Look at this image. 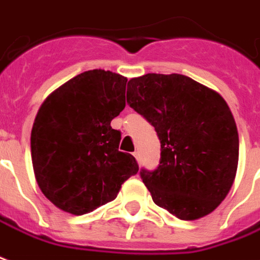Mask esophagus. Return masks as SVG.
Segmentation results:
<instances>
[{
  "label": "esophagus",
  "mask_w": 260,
  "mask_h": 260,
  "mask_svg": "<svg viewBox=\"0 0 260 260\" xmlns=\"http://www.w3.org/2000/svg\"><path fill=\"white\" fill-rule=\"evenodd\" d=\"M134 156H135V158H136V161H138L139 164H140V152L135 151L134 152Z\"/></svg>",
  "instance_id": "esophagus-1"
}]
</instances>
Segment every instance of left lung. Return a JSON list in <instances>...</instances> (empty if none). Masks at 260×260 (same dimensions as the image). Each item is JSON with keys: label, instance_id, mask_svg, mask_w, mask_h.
Returning <instances> with one entry per match:
<instances>
[{"label": "left lung", "instance_id": "obj_1", "mask_svg": "<svg viewBox=\"0 0 260 260\" xmlns=\"http://www.w3.org/2000/svg\"><path fill=\"white\" fill-rule=\"evenodd\" d=\"M126 102L161 140L159 166L140 172L154 203L185 221L213 213L239 164V134L225 99L184 75L147 73L128 82Z\"/></svg>", "mask_w": 260, "mask_h": 260}]
</instances>
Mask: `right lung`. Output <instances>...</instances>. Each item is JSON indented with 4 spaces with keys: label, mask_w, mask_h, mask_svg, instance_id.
<instances>
[{
    "label": "right lung",
    "mask_w": 260,
    "mask_h": 260,
    "mask_svg": "<svg viewBox=\"0 0 260 260\" xmlns=\"http://www.w3.org/2000/svg\"><path fill=\"white\" fill-rule=\"evenodd\" d=\"M126 77L92 69L47 96L31 131L38 187L59 210L91 213L114 201L121 184L138 173L134 155L118 151L120 131L110 122L125 108Z\"/></svg>",
    "instance_id": "right-lung-1"
}]
</instances>
